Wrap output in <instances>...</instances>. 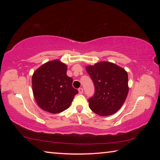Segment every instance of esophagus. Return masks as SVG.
I'll use <instances>...</instances> for the list:
<instances>
[{
    "instance_id": "obj_1",
    "label": "esophagus",
    "mask_w": 160,
    "mask_h": 160,
    "mask_svg": "<svg viewBox=\"0 0 160 160\" xmlns=\"http://www.w3.org/2000/svg\"><path fill=\"white\" fill-rule=\"evenodd\" d=\"M78 92H79L80 94H82L83 93V89L82 88H80L78 89Z\"/></svg>"
}]
</instances>
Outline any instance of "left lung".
Instances as JSON below:
<instances>
[{
  "label": "left lung",
  "mask_w": 160,
  "mask_h": 160,
  "mask_svg": "<svg viewBox=\"0 0 160 160\" xmlns=\"http://www.w3.org/2000/svg\"><path fill=\"white\" fill-rule=\"evenodd\" d=\"M85 69L95 88L94 95L88 100L90 109L102 116L117 112L128 93V72L108 61L98 62Z\"/></svg>",
  "instance_id": "8db88e82"
}]
</instances>
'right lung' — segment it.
<instances>
[{
	"label": "right lung",
	"instance_id": "obj_1",
	"mask_svg": "<svg viewBox=\"0 0 160 160\" xmlns=\"http://www.w3.org/2000/svg\"><path fill=\"white\" fill-rule=\"evenodd\" d=\"M67 65L60 60L48 61L35 70L32 78L33 95L42 109L51 113L66 110L78 91L66 75Z\"/></svg>",
	"mask_w": 160,
	"mask_h": 160
}]
</instances>
